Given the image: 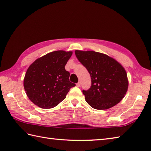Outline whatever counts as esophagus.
<instances>
[{"instance_id": "obj_1", "label": "esophagus", "mask_w": 151, "mask_h": 151, "mask_svg": "<svg viewBox=\"0 0 151 151\" xmlns=\"http://www.w3.org/2000/svg\"><path fill=\"white\" fill-rule=\"evenodd\" d=\"M76 86L78 87H80V82L76 83Z\"/></svg>"}]
</instances>
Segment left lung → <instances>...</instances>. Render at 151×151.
I'll return each instance as SVG.
<instances>
[{"instance_id": "1", "label": "left lung", "mask_w": 151, "mask_h": 151, "mask_svg": "<svg viewBox=\"0 0 151 151\" xmlns=\"http://www.w3.org/2000/svg\"><path fill=\"white\" fill-rule=\"evenodd\" d=\"M75 52L91 78V86L82 91L87 103L95 109L104 110L120 102L129 86L127 73L123 66L101 52L80 50Z\"/></svg>"}]
</instances>
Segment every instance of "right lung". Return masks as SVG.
I'll list each match as a JSON object with an SVG mask.
<instances>
[{
	"instance_id": "right-lung-1",
	"label": "right lung",
	"mask_w": 151,
	"mask_h": 151,
	"mask_svg": "<svg viewBox=\"0 0 151 151\" xmlns=\"http://www.w3.org/2000/svg\"><path fill=\"white\" fill-rule=\"evenodd\" d=\"M72 51H52L38 58L28 68L24 87L29 99L42 109H51L64 100L75 84L69 81L65 65Z\"/></svg>"
}]
</instances>
